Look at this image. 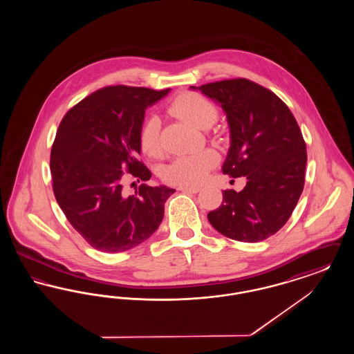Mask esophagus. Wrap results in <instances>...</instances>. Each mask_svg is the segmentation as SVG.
I'll return each instance as SVG.
<instances>
[{
    "mask_svg": "<svg viewBox=\"0 0 354 354\" xmlns=\"http://www.w3.org/2000/svg\"><path fill=\"white\" fill-rule=\"evenodd\" d=\"M179 191L182 192H191V194H198L201 191V187L196 185H180Z\"/></svg>",
    "mask_w": 354,
    "mask_h": 354,
    "instance_id": "esophagus-1",
    "label": "esophagus"
}]
</instances>
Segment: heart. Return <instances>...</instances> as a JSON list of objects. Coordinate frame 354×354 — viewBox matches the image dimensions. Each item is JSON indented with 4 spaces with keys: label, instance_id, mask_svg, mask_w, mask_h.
<instances>
[{
    "label": "heart",
    "instance_id": "obj_1",
    "mask_svg": "<svg viewBox=\"0 0 354 354\" xmlns=\"http://www.w3.org/2000/svg\"><path fill=\"white\" fill-rule=\"evenodd\" d=\"M169 111L183 119L188 124L207 129L219 114L218 106L201 93L187 91L178 95L169 103ZM139 147L149 156H156L159 147V122L155 118L146 119L139 130ZM216 163V156L212 151L195 152L176 156L171 160L162 172L166 183L175 185H198L201 183L208 171Z\"/></svg>",
    "mask_w": 354,
    "mask_h": 354
}]
</instances>
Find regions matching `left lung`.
<instances>
[{
    "label": "left lung",
    "instance_id": "1",
    "mask_svg": "<svg viewBox=\"0 0 354 354\" xmlns=\"http://www.w3.org/2000/svg\"><path fill=\"white\" fill-rule=\"evenodd\" d=\"M191 87L219 102L227 114L231 147L223 174L247 178L240 192L224 189L219 208L207 218L232 240H266L284 227L303 192L306 145L301 130L284 102L250 80Z\"/></svg>",
    "mask_w": 354,
    "mask_h": 354
}]
</instances>
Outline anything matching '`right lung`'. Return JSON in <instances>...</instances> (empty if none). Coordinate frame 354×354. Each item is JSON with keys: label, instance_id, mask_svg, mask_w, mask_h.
<instances>
[{"label": "right lung", "instance_id": "right-lung-1", "mask_svg": "<svg viewBox=\"0 0 354 354\" xmlns=\"http://www.w3.org/2000/svg\"><path fill=\"white\" fill-rule=\"evenodd\" d=\"M169 90L106 86L59 123L50 152L53 192L74 230L101 252L129 251L147 240L175 192L145 183L134 195L123 192L126 176L138 183L151 178L139 159V130L147 106Z\"/></svg>", "mask_w": 354, "mask_h": 354}]
</instances>
